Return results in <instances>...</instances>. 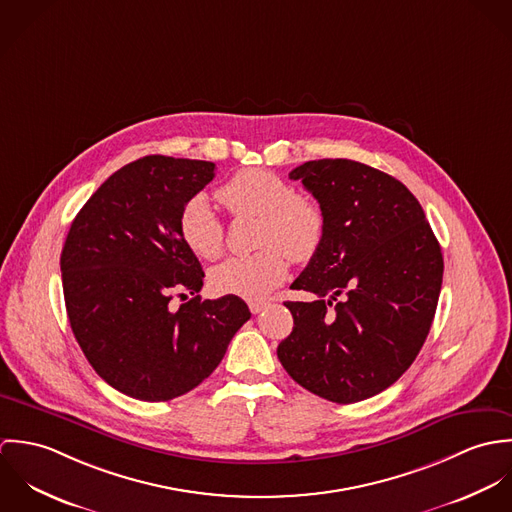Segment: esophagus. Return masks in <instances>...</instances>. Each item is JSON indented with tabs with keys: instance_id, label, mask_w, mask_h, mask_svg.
<instances>
[{
	"instance_id": "esophagus-1",
	"label": "esophagus",
	"mask_w": 512,
	"mask_h": 512,
	"mask_svg": "<svg viewBox=\"0 0 512 512\" xmlns=\"http://www.w3.org/2000/svg\"><path fill=\"white\" fill-rule=\"evenodd\" d=\"M268 305H270V301H266V299H264V301L254 299V301H250V303H248V307H250V311H252L254 315H256V313H260V311H264Z\"/></svg>"
}]
</instances>
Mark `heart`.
I'll use <instances>...</instances> for the list:
<instances>
[{
	"label": "heart",
	"mask_w": 512,
	"mask_h": 512,
	"mask_svg": "<svg viewBox=\"0 0 512 512\" xmlns=\"http://www.w3.org/2000/svg\"><path fill=\"white\" fill-rule=\"evenodd\" d=\"M217 197L234 217H260L256 244L262 248L217 266L209 276L213 292L262 299L288 278L290 258L307 262L323 244L325 215L321 207L295 193L290 183L272 171H238L220 185ZM177 230L197 258H219L224 224L203 193L193 195L183 205Z\"/></svg>",
	"instance_id": "heart-1"
}]
</instances>
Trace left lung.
<instances>
[{
  "instance_id": "8db88e82",
  "label": "left lung",
  "mask_w": 512,
  "mask_h": 512,
  "mask_svg": "<svg viewBox=\"0 0 512 512\" xmlns=\"http://www.w3.org/2000/svg\"><path fill=\"white\" fill-rule=\"evenodd\" d=\"M325 215V238L286 301L293 331L278 359L297 384L353 404L394 384L418 357L438 307L443 256L418 199L351 159L295 167ZM342 299L339 300L338 297Z\"/></svg>"
}]
</instances>
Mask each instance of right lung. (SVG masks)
<instances>
[{"label": "right lung", "mask_w": 512, "mask_h": 512, "mask_svg": "<svg viewBox=\"0 0 512 512\" xmlns=\"http://www.w3.org/2000/svg\"><path fill=\"white\" fill-rule=\"evenodd\" d=\"M215 163L146 155L110 175L67 234L61 272L67 315L88 363L112 388L165 402L199 386L250 319L238 295L201 299L205 272L183 244V205ZM194 297L179 308L173 294Z\"/></svg>", "instance_id": "obj_1"}]
</instances>
